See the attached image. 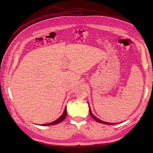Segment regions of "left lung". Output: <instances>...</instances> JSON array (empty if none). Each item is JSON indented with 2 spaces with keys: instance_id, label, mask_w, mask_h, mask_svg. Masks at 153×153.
I'll list each match as a JSON object with an SVG mask.
<instances>
[{
  "instance_id": "1",
  "label": "left lung",
  "mask_w": 153,
  "mask_h": 153,
  "mask_svg": "<svg viewBox=\"0 0 153 153\" xmlns=\"http://www.w3.org/2000/svg\"><path fill=\"white\" fill-rule=\"evenodd\" d=\"M89 113H90V114H91V117L95 120V121H97V122H99V123H103V124H106V125H115V123H108V122H103V121H102V120H99L98 118H97L95 116H94L93 114H92V111H91V107H90V106H89Z\"/></svg>"
}]
</instances>
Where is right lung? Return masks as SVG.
Wrapping results in <instances>:
<instances>
[{"instance_id":"obj_1","label":"right lung","mask_w":153,"mask_h":153,"mask_svg":"<svg viewBox=\"0 0 153 153\" xmlns=\"http://www.w3.org/2000/svg\"><path fill=\"white\" fill-rule=\"evenodd\" d=\"M66 115H67V108H66V106L65 108H64V110L62 115L59 118H58L57 120H55V121H54L51 123H46V124H43V125H42V126H48V125H56L58 123H59L62 121V120L65 119V118L66 117Z\"/></svg>"}]
</instances>
